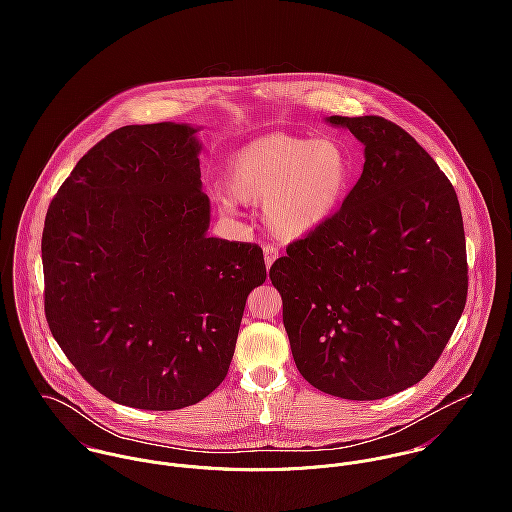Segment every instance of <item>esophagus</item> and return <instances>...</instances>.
I'll list each match as a JSON object with an SVG mask.
<instances>
[{"label": "esophagus", "instance_id": "34e87169", "mask_svg": "<svg viewBox=\"0 0 512 512\" xmlns=\"http://www.w3.org/2000/svg\"><path fill=\"white\" fill-rule=\"evenodd\" d=\"M276 258H278V248L272 246V244H266V246H264V260H266V266L270 268V266L276 262Z\"/></svg>", "mask_w": 512, "mask_h": 512}]
</instances>
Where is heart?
<instances>
[{
	"label": "heart",
	"mask_w": 512,
	"mask_h": 512,
	"mask_svg": "<svg viewBox=\"0 0 512 512\" xmlns=\"http://www.w3.org/2000/svg\"><path fill=\"white\" fill-rule=\"evenodd\" d=\"M349 185V157L329 140L270 134L238 149L226 167L230 197L266 205L268 228L284 240L305 236L331 219ZM222 211L232 213V205L222 203Z\"/></svg>",
	"instance_id": "heart-1"
}]
</instances>
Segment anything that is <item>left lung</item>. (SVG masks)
Returning <instances> with one entry per match:
<instances>
[{
	"instance_id": "1",
	"label": "left lung",
	"mask_w": 512,
	"mask_h": 512,
	"mask_svg": "<svg viewBox=\"0 0 512 512\" xmlns=\"http://www.w3.org/2000/svg\"><path fill=\"white\" fill-rule=\"evenodd\" d=\"M365 144L343 207L270 268L301 376L378 400L438 363L467 299L459 201L432 155L382 116H331Z\"/></svg>"
}]
</instances>
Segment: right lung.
Returning a JSON list of instances; mask_svg holds the SVG:
<instances>
[{"label":"right lung","instance_id":"add662e5","mask_svg":"<svg viewBox=\"0 0 512 512\" xmlns=\"http://www.w3.org/2000/svg\"><path fill=\"white\" fill-rule=\"evenodd\" d=\"M185 124L124 126L90 147L41 238L45 317L80 376L140 410H179L224 380L246 297L266 282L252 242L209 238L199 142Z\"/></svg>","mask_w":512,"mask_h":512}]
</instances>
